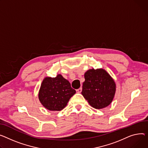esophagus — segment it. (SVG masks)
Returning a JSON list of instances; mask_svg holds the SVG:
<instances>
[{"label":"esophagus","instance_id":"1","mask_svg":"<svg viewBox=\"0 0 148 148\" xmlns=\"http://www.w3.org/2000/svg\"><path fill=\"white\" fill-rule=\"evenodd\" d=\"M76 91H77V93H81L82 91V88L80 87V88H78V89L76 90Z\"/></svg>","mask_w":148,"mask_h":148}]
</instances>
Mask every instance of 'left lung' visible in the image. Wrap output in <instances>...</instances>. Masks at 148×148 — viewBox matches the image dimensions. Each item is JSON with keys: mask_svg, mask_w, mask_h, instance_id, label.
Instances as JSON below:
<instances>
[{"mask_svg": "<svg viewBox=\"0 0 148 148\" xmlns=\"http://www.w3.org/2000/svg\"><path fill=\"white\" fill-rule=\"evenodd\" d=\"M82 94L92 107L102 109L112 101L115 93V83L103 69L88 70L84 74Z\"/></svg>", "mask_w": 148, "mask_h": 148, "instance_id": "obj_1", "label": "left lung"}]
</instances>
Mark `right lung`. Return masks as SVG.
Returning a JSON list of instances; mask_svg holds the SVG:
<instances>
[{"instance_id":"add662e5","label":"right lung","mask_w":148,"mask_h":148,"mask_svg":"<svg viewBox=\"0 0 148 148\" xmlns=\"http://www.w3.org/2000/svg\"><path fill=\"white\" fill-rule=\"evenodd\" d=\"M70 83L61 74L56 77H46L38 93L41 103L50 111H61L75 93Z\"/></svg>"}]
</instances>
